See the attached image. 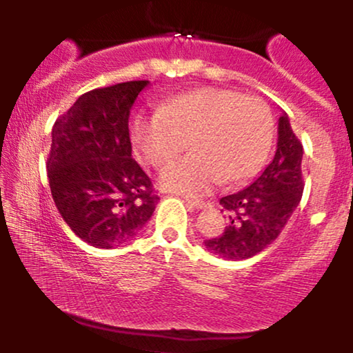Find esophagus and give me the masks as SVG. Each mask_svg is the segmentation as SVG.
Returning <instances> with one entry per match:
<instances>
[{
  "label": "esophagus",
  "mask_w": 353,
  "mask_h": 353,
  "mask_svg": "<svg viewBox=\"0 0 353 353\" xmlns=\"http://www.w3.org/2000/svg\"><path fill=\"white\" fill-rule=\"evenodd\" d=\"M184 201L188 202V205L189 208H194V209H202L205 205V202L204 201H201V199H194V197H189V196H185L184 197Z\"/></svg>",
  "instance_id": "34e87169"
}]
</instances>
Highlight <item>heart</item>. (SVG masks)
I'll return each instance as SVG.
<instances>
[{"instance_id": "heart-1", "label": "heart", "mask_w": 353, "mask_h": 353, "mask_svg": "<svg viewBox=\"0 0 353 353\" xmlns=\"http://www.w3.org/2000/svg\"><path fill=\"white\" fill-rule=\"evenodd\" d=\"M272 137L274 117L265 101L221 88L182 92L132 124L137 152L156 169L190 144L193 154L169 165L161 185L190 196L208 192L219 179L237 184L252 177L265 163Z\"/></svg>"}]
</instances>
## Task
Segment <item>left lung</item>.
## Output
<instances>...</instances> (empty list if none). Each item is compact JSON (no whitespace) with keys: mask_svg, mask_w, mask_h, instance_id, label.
I'll return each instance as SVG.
<instances>
[{"mask_svg":"<svg viewBox=\"0 0 353 353\" xmlns=\"http://www.w3.org/2000/svg\"><path fill=\"white\" fill-rule=\"evenodd\" d=\"M303 148L285 112L279 117L275 156L249 188L221 199L229 214L221 236L204 242L209 252L228 261L257 255L282 232L303 192Z\"/></svg>","mask_w":353,"mask_h":353,"instance_id":"obj_1","label":"left lung"}]
</instances>
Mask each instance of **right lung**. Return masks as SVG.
I'll list each match as a JSON object with an SVG mask.
<instances>
[{
	"label": "right lung",
	"mask_w": 353,
	"mask_h": 353,
	"mask_svg": "<svg viewBox=\"0 0 353 353\" xmlns=\"http://www.w3.org/2000/svg\"><path fill=\"white\" fill-rule=\"evenodd\" d=\"M149 81L79 96L56 119L48 156L51 196L81 241L112 249L132 239L156 209L152 182L131 156L129 114Z\"/></svg>",
	"instance_id": "add662e5"
}]
</instances>
